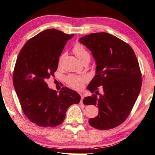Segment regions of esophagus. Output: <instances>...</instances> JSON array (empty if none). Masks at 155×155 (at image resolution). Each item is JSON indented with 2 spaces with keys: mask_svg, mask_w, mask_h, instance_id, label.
<instances>
[{
  "mask_svg": "<svg viewBox=\"0 0 155 155\" xmlns=\"http://www.w3.org/2000/svg\"><path fill=\"white\" fill-rule=\"evenodd\" d=\"M81 95V101H80V104H83V99L84 98V96L82 94H80Z\"/></svg>",
  "mask_w": 155,
  "mask_h": 155,
  "instance_id": "obj_1",
  "label": "esophagus"
}]
</instances>
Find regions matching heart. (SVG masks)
<instances>
[{"instance_id": "heart-1", "label": "heart", "mask_w": 155, "mask_h": 155, "mask_svg": "<svg viewBox=\"0 0 155 155\" xmlns=\"http://www.w3.org/2000/svg\"><path fill=\"white\" fill-rule=\"evenodd\" d=\"M73 52L76 55L78 59L82 63L86 60H90V54L85 47L81 44L77 43L74 45L73 48ZM62 60V57L59 58V64H61ZM65 81L69 86L74 88L75 90H80L84 86V84L86 81V78L82 76H78V75H69L66 78Z\"/></svg>"}]
</instances>
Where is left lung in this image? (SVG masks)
Listing matches in <instances>:
<instances>
[{
	"label": "left lung",
	"instance_id": "obj_1",
	"mask_svg": "<svg viewBox=\"0 0 155 155\" xmlns=\"http://www.w3.org/2000/svg\"><path fill=\"white\" fill-rule=\"evenodd\" d=\"M79 41L91 52L96 64V75L87 89L93 93L103 86L99 97L94 94L83 100L99 110L89 124L100 130L115 128L127 118L140 94L142 79L137 57L128 44L107 33L87 35Z\"/></svg>",
	"mask_w": 155,
	"mask_h": 155
}]
</instances>
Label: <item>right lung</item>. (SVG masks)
Masks as SVG:
<instances>
[{"mask_svg":"<svg viewBox=\"0 0 155 155\" xmlns=\"http://www.w3.org/2000/svg\"><path fill=\"white\" fill-rule=\"evenodd\" d=\"M74 36L46 29L28 41L18 55L13 72L15 90L25 116L41 127L61 124L69 107L80 101L75 91L64 87L58 93L46 83L54 76L59 57Z\"/></svg>","mask_w":155,"mask_h":155,"instance_id":"1","label":"right lung"}]
</instances>
